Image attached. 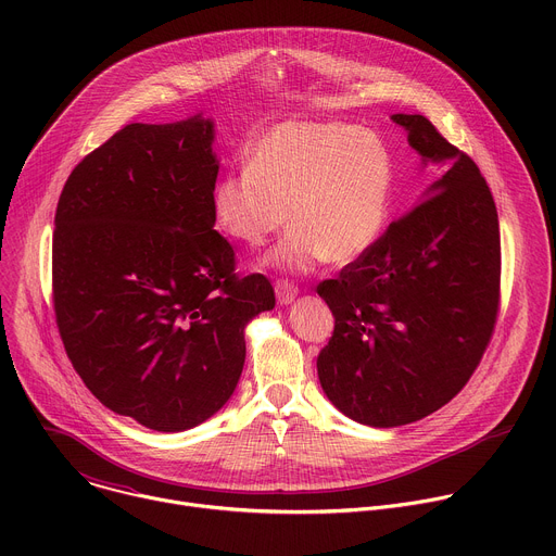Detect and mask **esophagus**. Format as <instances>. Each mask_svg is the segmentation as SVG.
<instances>
[{
  "instance_id": "34e87169",
  "label": "esophagus",
  "mask_w": 556,
  "mask_h": 556,
  "mask_svg": "<svg viewBox=\"0 0 556 556\" xmlns=\"http://www.w3.org/2000/svg\"><path fill=\"white\" fill-rule=\"evenodd\" d=\"M275 294H277V301H279L281 305H290V303L296 299L299 288H296L294 283H290L288 279H279V281L275 283Z\"/></svg>"
}]
</instances>
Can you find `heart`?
Here are the masks:
<instances>
[{
	"label": "heart",
	"mask_w": 556,
	"mask_h": 556,
	"mask_svg": "<svg viewBox=\"0 0 556 556\" xmlns=\"http://www.w3.org/2000/svg\"><path fill=\"white\" fill-rule=\"evenodd\" d=\"M393 182V155L378 134L345 123H288L251 147L247 167L215 182L211 204L217 228L249 249L290 217L268 264L305 273L324 260L352 264L376 247Z\"/></svg>",
	"instance_id": "b5f03b06"
}]
</instances>
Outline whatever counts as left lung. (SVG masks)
I'll list each match as a JSON object with an SVG mask.
<instances>
[{
    "instance_id": "8db88e82",
    "label": "left lung",
    "mask_w": 556,
    "mask_h": 556,
    "mask_svg": "<svg viewBox=\"0 0 556 556\" xmlns=\"http://www.w3.org/2000/svg\"><path fill=\"white\" fill-rule=\"evenodd\" d=\"M420 167H442L376 247L316 292L334 334L316 358L348 418L389 429L444 407L491 341L500 307V219L478 165L420 114H393Z\"/></svg>"
}]
</instances>
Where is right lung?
<instances>
[{"instance_id": "right-lung-1", "label": "right lung", "mask_w": 556, "mask_h": 556, "mask_svg": "<svg viewBox=\"0 0 556 556\" xmlns=\"http://www.w3.org/2000/svg\"><path fill=\"white\" fill-rule=\"evenodd\" d=\"M215 123H131L70 174L54 215L52 292L65 352L114 414L178 433L240 382L244 330L275 307L213 230Z\"/></svg>"}]
</instances>
